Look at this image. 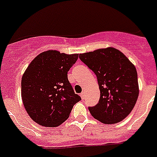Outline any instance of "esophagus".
Returning <instances> with one entry per match:
<instances>
[{
    "label": "esophagus",
    "instance_id": "obj_1",
    "mask_svg": "<svg viewBox=\"0 0 157 157\" xmlns=\"http://www.w3.org/2000/svg\"><path fill=\"white\" fill-rule=\"evenodd\" d=\"M81 99H82V100H84V99L85 98V93H84V92L81 93Z\"/></svg>",
    "mask_w": 157,
    "mask_h": 157
}]
</instances>
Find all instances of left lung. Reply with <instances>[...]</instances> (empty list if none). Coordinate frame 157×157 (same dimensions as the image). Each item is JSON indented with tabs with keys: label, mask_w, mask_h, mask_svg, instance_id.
Wrapping results in <instances>:
<instances>
[{
	"label": "left lung",
	"mask_w": 157,
	"mask_h": 157,
	"mask_svg": "<svg viewBox=\"0 0 157 157\" xmlns=\"http://www.w3.org/2000/svg\"><path fill=\"white\" fill-rule=\"evenodd\" d=\"M79 58L96 74L101 92L97 105L89 107L92 116L107 124L118 123L127 117L139 95L134 64L112 47L81 53Z\"/></svg>",
	"instance_id": "left-lung-1"
}]
</instances>
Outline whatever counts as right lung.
<instances>
[{
  "mask_svg": "<svg viewBox=\"0 0 157 157\" xmlns=\"http://www.w3.org/2000/svg\"><path fill=\"white\" fill-rule=\"evenodd\" d=\"M78 54L56 50L41 52L32 60L21 79V97L26 112L36 124L56 127L69 117L81 100L68 80Z\"/></svg>",
  "mask_w": 157,
  "mask_h": 157,
  "instance_id": "add662e5",
  "label": "right lung"
}]
</instances>
